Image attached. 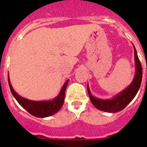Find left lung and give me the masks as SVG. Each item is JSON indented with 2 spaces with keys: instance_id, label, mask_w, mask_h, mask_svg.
<instances>
[{
  "instance_id": "left-lung-1",
  "label": "left lung",
  "mask_w": 147,
  "mask_h": 147,
  "mask_svg": "<svg viewBox=\"0 0 147 147\" xmlns=\"http://www.w3.org/2000/svg\"><path fill=\"white\" fill-rule=\"evenodd\" d=\"M134 51H135V61H136V68L135 78L133 80L132 83H131L126 89L123 90V91H121L120 94L115 96L113 98L109 99V100H102V99L95 98L91 94L89 86H87V91H88L90 99L93 105L97 109L104 112H108V113H117L119 111L123 110V109L129 104L130 102L135 98L142 82V68L135 46H134Z\"/></svg>"
}]
</instances>
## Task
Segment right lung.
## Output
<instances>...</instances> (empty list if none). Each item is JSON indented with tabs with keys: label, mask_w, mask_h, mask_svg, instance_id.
Masks as SVG:
<instances>
[{
	"label": "right lung",
	"mask_w": 147,
	"mask_h": 147,
	"mask_svg": "<svg viewBox=\"0 0 147 147\" xmlns=\"http://www.w3.org/2000/svg\"><path fill=\"white\" fill-rule=\"evenodd\" d=\"M8 85L11 90V92L14 98L16 99L20 105L24 108L26 110L36 117H47L53 115L56 113H57L62 107L64 102V96H65V90L67 87L68 80L64 83V86L61 89V92L58 94L57 98L53 99L51 101H40V102H36V101H31L28 100L21 97L15 91L10 83L9 80V76L8 75Z\"/></svg>",
	"instance_id": "right-lung-1"
}]
</instances>
